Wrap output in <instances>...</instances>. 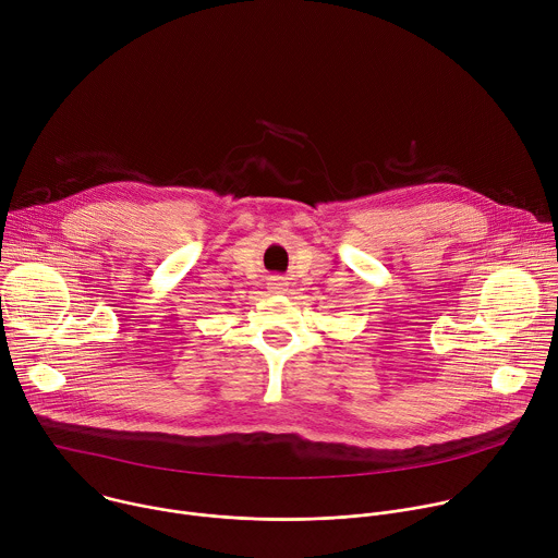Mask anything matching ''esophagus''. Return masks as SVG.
<instances>
[{
  "mask_svg": "<svg viewBox=\"0 0 558 558\" xmlns=\"http://www.w3.org/2000/svg\"><path fill=\"white\" fill-rule=\"evenodd\" d=\"M287 278H282V276H271L269 278V291L271 293H284L287 291Z\"/></svg>",
  "mask_w": 558,
  "mask_h": 558,
  "instance_id": "34e87169",
  "label": "esophagus"
}]
</instances>
